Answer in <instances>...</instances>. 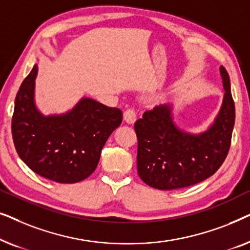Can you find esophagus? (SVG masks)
I'll use <instances>...</instances> for the list:
<instances>
[{
    "label": "esophagus",
    "mask_w": 250,
    "mask_h": 250,
    "mask_svg": "<svg viewBox=\"0 0 250 250\" xmlns=\"http://www.w3.org/2000/svg\"><path fill=\"white\" fill-rule=\"evenodd\" d=\"M124 121L127 124H133L136 121V112L133 108H128L124 111Z\"/></svg>",
    "instance_id": "1"
}]
</instances>
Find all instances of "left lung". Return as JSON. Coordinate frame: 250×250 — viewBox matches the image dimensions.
<instances>
[{"label":"left lung","instance_id":"1","mask_svg":"<svg viewBox=\"0 0 250 250\" xmlns=\"http://www.w3.org/2000/svg\"><path fill=\"white\" fill-rule=\"evenodd\" d=\"M225 90L214 124L200 134L181 131L174 124L172 108L156 105L134 124L138 136V174L158 190H175L213 175L227 158L231 146L235 109L225 68H220Z\"/></svg>","mask_w":250,"mask_h":250}]
</instances>
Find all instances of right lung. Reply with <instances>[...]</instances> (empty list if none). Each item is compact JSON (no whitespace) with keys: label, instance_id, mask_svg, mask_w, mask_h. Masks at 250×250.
I'll return each instance as SVG.
<instances>
[{"label":"right lung","instance_id":"right-lung-1","mask_svg":"<svg viewBox=\"0 0 250 250\" xmlns=\"http://www.w3.org/2000/svg\"><path fill=\"white\" fill-rule=\"evenodd\" d=\"M37 64L23 80L15 101L12 138L33 172L58 183H76L97 168L101 150L123 121V112L83 98L70 111L43 116L34 101Z\"/></svg>","mask_w":250,"mask_h":250}]
</instances>
